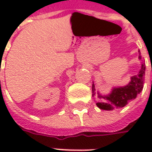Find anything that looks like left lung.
I'll use <instances>...</instances> for the list:
<instances>
[{"label":"left lung","mask_w":152,"mask_h":152,"mask_svg":"<svg viewBox=\"0 0 152 152\" xmlns=\"http://www.w3.org/2000/svg\"><path fill=\"white\" fill-rule=\"evenodd\" d=\"M138 59L142 61L141 69L137 75L131 77L130 81L127 86L122 87H114L112 89L111 93L107 95H102L99 92H97V95L99 101L96 105L98 107L102 110L106 111H112L113 109L121 108L124 107L130 102L131 100H134L137 98L143 89L144 76H145V61H142V58L141 56L140 51H138ZM92 93L93 96L95 95V86L94 84L92 85Z\"/></svg>","instance_id":"left-lung-1"}]
</instances>
